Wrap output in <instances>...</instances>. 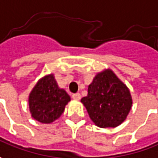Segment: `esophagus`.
<instances>
[{"instance_id":"1","label":"esophagus","mask_w":158,"mask_h":158,"mask_svg":"<svg viewBox=\"0 0 158 158\" xmlns=\"http://www.w3.org/2000/svg\"><path fill=\"white\" fill-rule=\"evenodd\" d=\"M80 98H81V96H80V94H73V99L75 100V101H79L80 100Z\"/></svg>"}]
</instances>
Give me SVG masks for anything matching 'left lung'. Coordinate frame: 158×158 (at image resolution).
I'll return each instance as SVG.
<instances>
[{
    "mask_svg": "<svg viewBox=\"0 0 158 158\" xmlns=\"http://www.w3.org/2000/svg\"><path fill=\"white\" fill-rule=\"evenodd\" d=\"M81 102L94 123L103 128L121 125L133 103L128 86L110 69L96 74Z\"/></svg>",
    "mask_w": 158,
    "mask_h": 158,
    "instance_id": "obj_1",
    "label": "left lung"
}]
</instances>
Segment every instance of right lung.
Masks as SVG:
<instances>
[{
    "label": "right lung",
    "mask_w": 158,
    "mask_h": 158,
    "mask_svg": "<svg viewBox=\"0 0 158 158\" xmlns=\"http://www.w3.org/2000/svg\"><path fill=\"white\" fill-rule=\"evenodd\" d=\"M71 98L65 90L60 88L54 74H48L39 79L29 95L31 116L44 124L53 123L61 116Z\"/></svg>",
    "instance_id": "right-lung-1"
}]
</instances>
